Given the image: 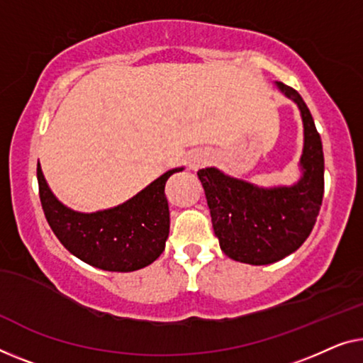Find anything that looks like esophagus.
I'll list each match as a JSON object with an SVG mask.
<instances>
[{
  "label": "esophagus",
  "instance_id": "esophagus-1",
  "mask_svg": "<svg viewBox=\"0 0 363 363\" xmlns=\"http://www.w3.org/2000/svg\"><path fill=\"white\" fill-rule=\"evenodd\" d=\"M203 163H205L203 156L196 155V156H192V160H191V167H192V169H197V167H200Z\"/></svg>",
  "mask_w": 363,
  "mask_h": 363
}]
</instances>
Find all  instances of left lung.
<instances>
[{
	"instance_id": "obj_1",
	"label": "left lung",
	"mask_w": 363,
	"mask_h": 363,
	"mask_svg": "<svg viewBox=\"0 0 363 363\" xmlns=\"http://www.w3.org/2000/svg\"><path fill=\"white\" fill-rule=\"evenodd\" d=\"M277 86L301 111V181L291 187L259 189L215 167L197 172L221 251L252 266L277 262L298 250L316 223L324 194L323 145L311 112L294 88L284 83Z\"/></svg>"
}]
</instances>
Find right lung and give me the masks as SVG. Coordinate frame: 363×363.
<instances>
[{"label":"right lung","mask_w":363,"mask_h":363,"mask_svg":"<svg viewBox=\"0 0 363 363\" xmlns=\"http://www.w3.org/2000/svg\"><path fill=\"white\" fill-rule=\"evenodd\" d=\"M171 169L128 202L96 213H78L53 197L37 164L40 203L55 236L67 250L89 266L112 272L147 267L164 250L169 235V208L164 196Z\"/></svg>","instance_id":"add662e5"}]
</instances>
